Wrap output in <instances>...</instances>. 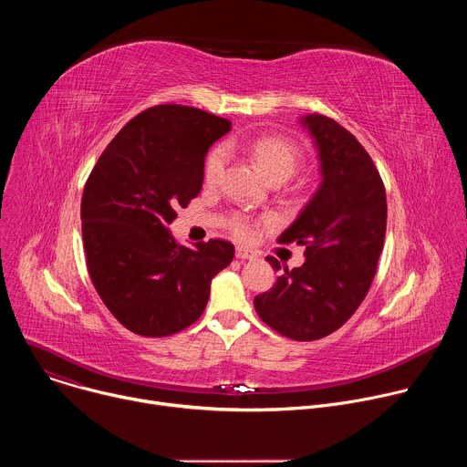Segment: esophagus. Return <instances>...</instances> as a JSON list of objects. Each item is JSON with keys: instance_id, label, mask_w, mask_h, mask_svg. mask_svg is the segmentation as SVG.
I'll return each mask as SVG.
<instances>
[{"instance_id": "obj_1", "label": "esophagus", "mask_w": 467, "mask_h": 467, "mask_svg": "<svg viewBox=\"0 0 467 467\" xmlns=\"http://www.w3.org/2000/svg\"><path fill=\"white\" fill-rule=\"evenodd\" d=\"M236 258L253 260V258H256V253H253L251 249H245V247H236Z\"/></svg>"}]
</instances>
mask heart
Listing matches in <instances>:
<instances>
[{"label":"heart","instance_id":"1","mask_svg":"<svg viewBox=\"0 0 467 467\" xmlns=\"http://www.w3.org/2000/svg\"><path fill=\"white\" fill-rule=\"evenodd\" d=\"M251 155L253 159L258 162V166L264 170V173L270 177V181H286L290 179L301 161L299 150L281 139V137H262L256 139L251 144ZM227 164V148L225 146H218L214 148L205 162V182L209 186H214L220 182L223 170ZM229 229L233 231V234L240 240H251L254 236V223L247 218V216H234L229 222Z\"/></svg>","mask_w":467,"mask_h":467}]
</instances>
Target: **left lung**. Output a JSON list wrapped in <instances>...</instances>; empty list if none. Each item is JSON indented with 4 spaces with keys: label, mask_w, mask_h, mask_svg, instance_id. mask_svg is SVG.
Listing matches in <instances>:
<instances>
[{
    "label": "left lung",
    "mask_w": 467,
    "mask_h": 467,
    "mask_svg": "<svg viewBox=\"0 0 467 467\" xmlns=\"http://www.w3.org/2000/svg\"><path fill=\"white\" fill-rule=\"evenodd\" d=\"M316 140L321 184L299 218L279 236L305 245L301 268L283 270L270 292L254 297L258 317L279 335L312 342L338 330L364 301L386 234V190L371 157L338 121L303 118Z\"/></svg>",
    "instance_id": "obj_1"
}]
</instances>
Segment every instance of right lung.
<instances>
[{
  "label": "right lung",
  "mask_w": 467,
  "mask_h": 467,
  "mask_svg": "<svg viewBox=\"0 0 467 467\" xmlns=\"http://www.w3.org/2000/svg\"><path fill=\"white\" fill-rule=\"evenodd\" d=\"M231 121L202 109L157 105L127 121L90 171L83 247L94 288L130 332L162 338L203 314L211 281L231 264L227 240L175 242L168 223L203 184L209 148Z\"/></svg>",
  "instance_id": "right-lung-1"
}]
</instances>
